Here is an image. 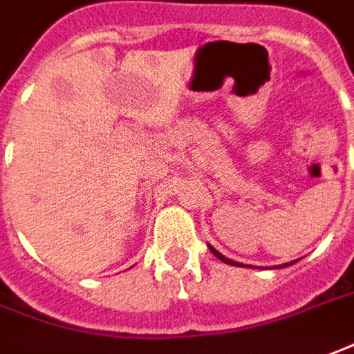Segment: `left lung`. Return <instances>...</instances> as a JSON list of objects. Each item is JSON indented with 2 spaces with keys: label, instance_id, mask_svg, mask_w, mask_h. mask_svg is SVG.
Listing matches in <instances>:
<instances>
[{
  "label": "left lung",
  "instance_id": "left-lung-1",
  "mask_svg": "<svg viewBox=\"0 0 354 354\" xmlns=\"http://www.w3.org/2000/svg\"><path fill=\"white\" fill-rule=\"evenodd\" d=\"M208 247H209V250H212V254L216 256V258H219L221 262H225V264H229V266H243V264H239V262H233L231 258H225V256L221 254V252H218V250L212 247V245H208ZM291 264H295V262H289V264H281V266H277V268H285V266H291Z\"/></svg>",
  "mask_w": 354,
  "mask_h": 354
}]
</instances>
